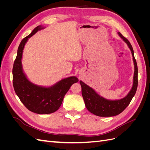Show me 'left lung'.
<instances>
[{"instance_id":"1","label":"left lung","mask_w":150,"mask_h":150,"mask_svg":"<svg viewBox=\"0 0 150 150\" xmlns=\"http://www.w3.org/2000/svg\"><path fill=\"white\" fill-rule=\"evenodd\" d=\"M119 35L123 39L124 41L128 44L132 53L134 65V72L133 77V84L129 93L124 98L120 100L110 101L104 99L99 96L95 91L86 84L83 81H80L79 83L81 86L82 95L84 101L85 106L88 110L93 114L101 117L114 116L120 114L128 106L137 91L138 87V66L137 61L134 56V51L129 40L125 38L120 33Z\"/></svg>"}]
</instances>
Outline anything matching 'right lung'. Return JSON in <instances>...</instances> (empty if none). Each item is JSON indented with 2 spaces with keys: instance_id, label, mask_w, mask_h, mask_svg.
Returning a JSON list of instances; mask_svg holds the SVG:
<instances>
[{
  "instance_id": "add662e5",
  "label": "right lung",
  "mask_w": 150,
  "mask_h": 150,
  "mask_svg": "<svg viewBox=\"0 0 150 150\" xmlns=\"http://www.w3.org/2000/svg\"><path fill=\"white\" fill-rule=\"evenodd\" d=\"M42 29L41 25L36 27L29 35L22 40L13 62L12 81L15 92L24 105L32 112L44 115L56 111L71 86L79 80L75 76L69 77L51 87L45 88L33 84L26 78L22 67V52L28 39Z\"/></svg>"
}]
</instances>
